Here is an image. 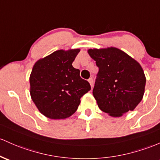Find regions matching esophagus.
Listing matches in <instances>:
<instances>
[{
  "mask_svg": "<svg viewBox=\"0 0 160 160\" xmlns=\"http://www.w3.org/2000/svg\"><path fill=\"white\" fill-rule=\"evenodd\" d=\"M88 81H89V84H90V86H91V87H93V85H94V81H93V79L92 78V77H90V78L88 80Z\"/></svg>",
  "mask_w": 160,
  "mask_h": 160,
  "instance_id": "1",
  "label": "esophagus"
}]
</instances>
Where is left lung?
<instances>
[{
  "label": "left lung",
  "mask_w": 160,
  "mask_h": 160,
  "mask_svg": "<svg viewBox=\"0 0 160 160\" xmlns=\"http://www.w3.org/2000/svg\"><path fill=\"white\" fill-rule=\"evenodd\" d=\"M99 68L92 94L98 106L112 117L133 111L144 94L146 77L140 64L115 47L89 49Z\"/></svg>",
  "instance_id": "obj_1"
}]
</instances>
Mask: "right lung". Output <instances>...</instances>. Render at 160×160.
I'll return each mask as SVG.
<instances>
[{
	"mask_svg": "<svg viewBox=\"0 0 160 160\" xmlns=\"http://www.w3.org/2000/svg\"><path fill=\"white\" fill-rule=\"evenodd\" d=\"M80 49L58 50L35 63L29 77L30 96L38 111L51 119H64L77 111L91 89L72 63Z\"/></svg>",
	"mask_w": 160,
	"mask_h": 160,
	"instance_id": "right-lung-1",
	"label": "right lung"
}]
</instances>
